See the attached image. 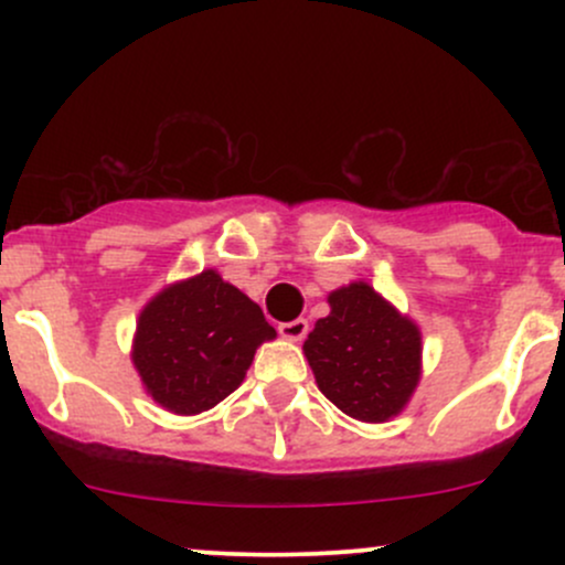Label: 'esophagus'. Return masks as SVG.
Wrapping results in <instances>:
<instances>
[{
	"label": "esophagus",
	"mask_w": 565,
	"mask_h": 565,
	"mask_svg": "<svg viewBox=\"0 0 565 565\" xmlns=\"http://www.w3.org/2000/svg\"><path fill=\"white\" fill-rule=\"evenodd\" d=\"M278 334L289 342H300V340H305V334H308V321L295 319L287 323H278Z\"/></svg>",
	"instance_id": "1"
}]
</instances>
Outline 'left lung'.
Returning a JSON list of instances; mask_svg holds the SVG:
<instances>
[{"mask_svg":"<svg viewBox=\"0 0 565 565\" xmlns=\"http://www.w3.org/2000/svg\"><path fill=\"white\" fill-rule=\"evenodd\" d=\"M329 316L305 340L319 391L359 423L404 412L423 377V332L372 284L329 291Z\"/></svg>","mask_w":565,"mask_h":565,"instance_id":"1","label":"left lung"}]
</instances>
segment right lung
Wrapping results in <instances>:
<instances>
[{
    "label": "right lung",
    "mask_w": 565,
    "mask_h": 565,
    "mask_svg": "<svg viewBox=\"0 0 565 565\" xmlns=\"http://www.w3.org/2000/svg\"><path fill=\"white\" fill-rule=\"evenodd\" d=\"M270 340L276 329L260 305L206 268L142 305L129 359L142 391L167 412L191 417L228 398Z\"/></svg>",
    "instance_id": "add662e5"
}]
</instances>
